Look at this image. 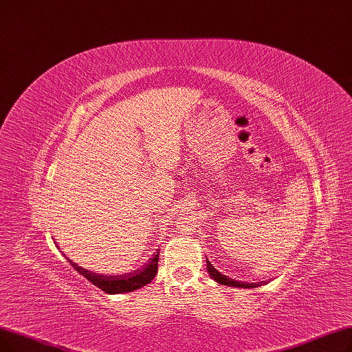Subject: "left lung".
<instances>
[{
	"label": "left lung",
	"instance_id": "left-lung-1",
	"mask_svg": "<svg viewBox=\"0 0 352 352\" xmlns=\"http://www.w3.org/2000/svg\"><path fill=\"white\" fill-rule=\"evenodd\" d=\"M206 263H208L206 270H208L209 275L212 276V279H214L216 282L222 283V285H228V287H238V288H252V287H255V283L239 282V280H235V279H232V278H228L226 275L221 274V272L217 271L216 267L209 262V259H208V258H206ZM256 285H258V283H256Z\"/></svg>",
	"mask_w": 352,
	"mask_h": 352
}]
</instances>
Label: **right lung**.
Segmentation results:
<instances>
[{"label":"right lung","mask_w":352,"mask_h":352,"mask_svg":"<svg viewBox=\"0 0 352 352\" xmlns=\"http://www.w3.org/2000/svg\"><path fill=\"white\" fill-rule=\"evenodd\" d=\"M69 259V258H67ZM72 266L74 270L89 279L93 285L100 288L102 291L107 294H124V292H131L136 291L144 285H147L148 282H152V279L157 274V263H159V252L153 255V258L150 259L142 270L133 271L131 274H124V275H102V274H96L89 270H85V267L78 266L76 262L69 259Z\"/></svg>","instance_id":"add662e5"}]
</instances>
